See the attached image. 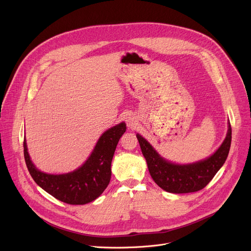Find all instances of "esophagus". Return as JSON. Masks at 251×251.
<instances>
[{"label": "esophagus", "mask_w": 251, "mask_h": 251, "mask_svg": "<svg viewBox=\"0 0 251 251\" xmlns=\"http://www.w3.org/2000/svg\"><path fill=\"white\" fill-rule=\"evenodd\" d=\"M126 125L128 126V128L134 129L137 126V121L134 116H127L126 117Z\"/></svg>", "instance_id": "esophagus-1"}]
</instances>
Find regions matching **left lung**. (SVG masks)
<instances>
[{"mask_svg":"<svg viewBox=\"0 0 251 251\" xmlns=\"http://www.w3.org/2000/svg\"><path fill=\"white\" fill-rule=\"evenodd\" d=\"M137 139L153 181L166 192L191 193L203 189L225 163L231 147L232 128L229 123L226 139L211 156L191 164H176L165 160L141 135L137 134Z\"/></svg>","mask_w":251,"mask_h":251,"instance_id":"8db88e82","label":"left lung"}]
</instances>
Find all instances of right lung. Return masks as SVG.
Instances as JSON below:
<instances>
[{"label":"right lung","mask_w":251,"mask_h":251,"mask_svg":"<svg viewBox=\"0 0 251 251\" xmlns=\"http://www.w3.org/2000/svg\"><path fill=\"white\" fill-rule=\"evenodd\" d=\"M125 123L102 134L90 157L77 170L63 175H50L39 171L30 160L26 142H23L27 170L46 192L64 203L82 205L98 198L108 186L111 177V161L117 143L126 132Z\"/></svg>","instance_id":"obj_1"}]
</instances>
